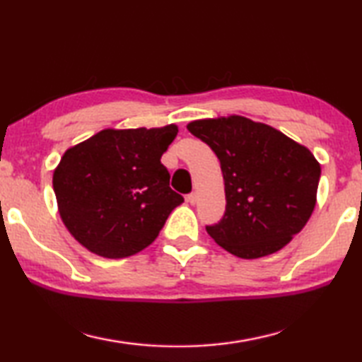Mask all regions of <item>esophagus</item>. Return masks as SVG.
I'll use <instances>...</instances> for the list:
<instances>
[{
  "label": "esophagus",
  "instance_id": "obj_1",
  "mask_svg": "<svg viewBox=\"0 0 362 362\" xmlns=\"http://www.w3.org/2000/svg\"><path fill=\"white\" fill-rule=\"evenodd\" d=\"M186 200H187L191 205H195V204H197V194L191 192V194H189L187 197H186Z\"/></svg>",
  "mask_w": 362,
  "mask_h": 362
}]
</instances>
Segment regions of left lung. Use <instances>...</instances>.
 I'll return each mask as SVG.
<instances>
[{"instance_id":"left-lung-1","label":"left lung","mask_w":362,"mask_h":362,"mask_svg":"<svg viewBox=\"0 0 362 362\" xmlns=\"http://www.w3.org/2000/svg\"><path fill=\"white\" fill-rule=\"evenodd\" d=\"M187 130L221 162L226 211L206 232L242 259L280 251L307 224L321 167L305 146L242 116L194 120Z\"/></svg>"}]
</instances>
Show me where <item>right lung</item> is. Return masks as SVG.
<instances>
[{"mask_svg": "<svg viewBox=\"0 0 362 362\" xmlns=\"http://www.w3.org/2000/svg\"><path fill=\"white\" fill-rule=\"evenodd\" d=\"M177 127L106 129L69 148L54 170L59 213L69 233L101 257L149 246L185 199L170 187L160 157Z\"/></svg>", "mask_w": 362, "mask_h": 362, "instance_id": "right-lung-1", "label": "right lung"}]
</instances>
